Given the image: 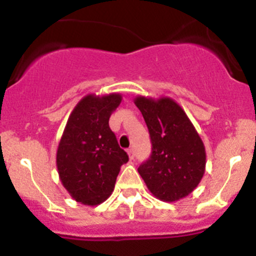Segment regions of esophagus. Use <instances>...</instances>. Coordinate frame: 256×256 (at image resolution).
<instances>
[{
  "mask_svg": "<svg viewBox=\"0 0 256 256\" xmlns=\"http://www.w3.org/2000/svg\"><path fill=\"white\" fill-rule=\"evenodd\" d=\"M127 153H128V156H129V159H133V158H134V150H133V148H129L128 150H127Z\"/></svg>",
  "mask_w": 256,
  "mask_h": 256,
  "instance_id": "34e87169",
  "label": "esophagus"
}]
</instances>
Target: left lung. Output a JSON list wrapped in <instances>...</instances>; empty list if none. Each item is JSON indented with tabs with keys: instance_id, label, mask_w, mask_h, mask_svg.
<instances>
[{
	"instance_id": "8db88e82",
	"label": "left lung",
	"mask_w": 256,
	"mask_h": 256,
	"mask_svg": "<svg viewBox=\"0 0 256 256\" xmlns=\"http://www.w3.org/2000/svg\"><path fill=\"white\" fill-rule=\"evenodd\" d=\"M152 142V154L138 172L156 198L176 202L189 196L206 172V148L180 106L172 98L136 97Z\"/></svg>"
}]
</instances>
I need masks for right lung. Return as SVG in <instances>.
<instances>
[{"label":"right lung","instance_id":"add662e5","mask_svg":"<svg viewBox=\"0 0 256 256\" xmlns=\"http://www.w3.org/2000/svg\"><path fill=\"white\" fill-rule=\"evenodd\" d=\"M122 96L88 94L70 113L57 149L63 186L76 202L98 206L112 194L128 154L118 146L110 117Z\"/></svg>","mask_w":256,"mask_h":256}]
</instances>
